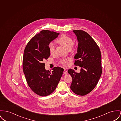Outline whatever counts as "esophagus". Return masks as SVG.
I'll return each mask as SVG.
<instances>
[{
	"mask_svg": "<svg viewBox=\"0 0 121 121\" xmlns=\"http://www.w3.org/2000/svg\"><path fill=\"white\" fill-rule=\"evenodd\" d=\"M63 73H64V74H67L68 72H67V71L66 70H64V72H63Z\"/></svg>",
	"mask_w": 121,
	"mask_h": 121,
	"instance_id": "1",
	"label": "esophagus"
}]
</instances>
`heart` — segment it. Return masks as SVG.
<instances>
[{"instance_id":"1","label":"heart","mask_w":121,"mask_h":121,"mask_svg":"<svg viewBox=\"0 0 121 121\" xmlns=\"http://www.w3.org/2000/svg\"><path fill=\"white\" fill-rule=\"evenodd\" d=\"M58 42L61 45L63 46L65 48L73 52L75 50V47L74 46V42L73 39L69 37L63 35H62L58 39ZM48 48L49 53L51 55H53L55 53V46L54 43L51 42L49 43L48 45ZM60 63L64 65L65 66L67 64V61L65 59H63L60 60Z\"/></svg>"}]
</instances>
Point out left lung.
Instances as JSON below:
<instances>
[{"mask_svg":"<svg viewBox=\"0 0 121 121\" xmlns=\"http://www.w3.org/2000/svg\"><path fill=\"white\" fill-rule=\"evenodd\" d=\"M73 32L78 42L74 64L82 68L79 73L68 70V73L73 78L70 88L76 95L84 96L95 87L101 75V52L96 43L87 32L80 30Z\"/></svg>","mask_w":121,"mask_h":121,"instance_id":"left-lung-1","label":"left lung"}]
</instances>
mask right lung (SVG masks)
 Listing matches in <instances>:
<instances>
[{"mask_svg":"<svg viewBox=\"0 0 121 121\" xmlns=\"http://www.w3.org/2000/svg\"><path fill=\"white\" fill-rule=\"evenodd\" d=\"M59 34L42 30L31 39L25 48L22 66L26 79L30 89L41 96L48 95L55 91L64 71L58 66L54 67L52 72L46 71L44 63L50 55L49 43Z\"/></svg>","mask_w":121,"mask_h":121,"instance_id":"obj_1","label":"right lung"}]
</instances>
